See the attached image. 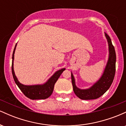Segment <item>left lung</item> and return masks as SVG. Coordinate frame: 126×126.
I'll return each mask as SVG.
<instances>
[{"label": "left lung", "instance_id": "8db88e82", "mask_svg": "<svg viewBox=\"0 0 126 126\" xmlns=\"http://www.w3.org/2000/svg\"><path fill=\"white\" fill-rule=\"evenodd\" d=\"M105 35L107 39L108 43L109 57L104 72L100 79L89 89H80L77 88L75 85L74 76L71 73L73 91L76 96L81 99L88 100V99H95L99 98L105 92H106L113 82L115 73L116 54L110 37L106 33H105Z\"/></svg>", "mask_w": 126, "mask_h": 126}]
</instances>
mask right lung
I'll return each instance as SVG.
<instances>
[{"instance_id":"1","label":"right lung","mask_w":126,"mask_h":126,"mask_svg":"<svg viewBox=\"0 0 126 126\" xmlns=\"http://www.w3.org/2000/svg\"><path fill=\"white\" fill-rule=\"evenodd\" d=\"M16 44L15 45V48L12 54V72L13 78L15 80L16 84L21 89L22 93L27 97L31 99H44L48 98L53 93L54 86L57 79L60 77L64 70V68L60 69L54 73L50 79L43 85H24L18 81L16 76H15V72L14 70V54H15Z\"/></svg>"}]
</instances>
